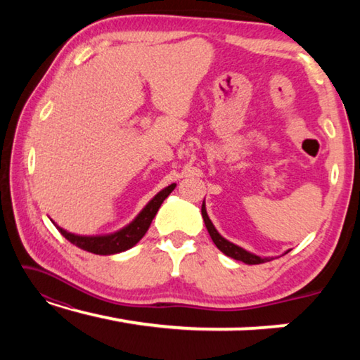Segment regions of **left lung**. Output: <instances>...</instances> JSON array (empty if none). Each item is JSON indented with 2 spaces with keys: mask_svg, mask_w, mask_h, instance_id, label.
<instances>
[{
  "mask_svg": "<svg viewBox=\"0 0 360 360\" xmlns=\"http://www.w3.org/2000/svg\"><path fill=\"white\" fill-rule=\"evenodd\" d=\"M202 216H203L205 225H206V229H208V233H210V236H211L212 243H214L219 251H222L225 255H229V257L235 259V260L245 262V264H248V265H257V264H264V262L273 260V257H260V255L249 252V251H246V249H243L241 246H236L235 243L225 240L224 236L216 230L214 224L211 222L208 212H206L205 200H203V205H202ZM288 252H289V251H285L284 254H288Z\"/></svg>",
  "mask_w": 360,
  "mask_h": 360,
  "instance_id": "1",
  "label": "left lung"
}]
</instances>
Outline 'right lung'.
Listing matches in <instances>:
<instances>
[{
  "mask_svg": "<svg viewBox=\"0 0 360 360\" xmlns=\"http://www.w3.org/2000/svg\"><path fill=\"white\" fill-rule=\"evenodd\" d=\"M176 184L168 186L162 188L154 198L149 200V203L144 206V208L139 211V214L133 219L130 224H127L125 227L120 230L114 231V233H106V235H76L71 233V231L65 230L53 222V225L58 229L60 233H62L66 240L72 245L84 249V251L98 254V255H112L124 252L127 249H130L136 245V243L143 238L148 231L152 219L155 217L158 208H160L163 200H165L169 193L174 191Z\"/></svg>",
  "mask_w": 360,
  "mask_h": 360,
  "instance_id": "right-lung-1",
  "label": "right lung"
}]
</instances>
